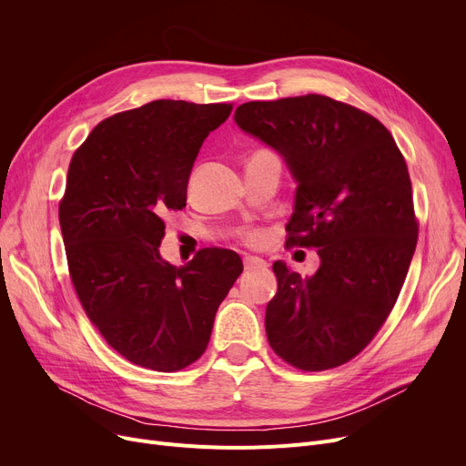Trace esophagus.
Instances as JSON below:
<instances>
[{
	"label": "esophagus",
	"mask_w": 466,
	"mask_h": 466,
	"mask_svg": "<svg viewBox=\"0 0 466 466\" xmlns=\"http://www.w3.org/2000/svg\"><path fill=\"white\" fill-rule=\"evenodd\" d=\"M243 266H246L248 272H255V270H264L268 264L260 257H246L243 258Z\"/></svg>",
	"instance_id": "1"
}]
</instances>
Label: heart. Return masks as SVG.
<instances>
[{
    "label": "heart",
    "mask_w": 466,
    "mask_h": 466,
    "mask_svg": "<svg viewBox=\"0 0 466 466\" xmlns=\"http://www.w3.org/2000/svg\"><path fill=\"white\" fill-rule=\"evenodd\" d=\"M239 236H241L243 243H248V246H260V243H264V239H266V232H262L258 228L243 230Z\"/></svg>",
    "instance_id": "heart-1"
}]
</instances>
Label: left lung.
<instances>
[{"mask_svg":"<svg viewBox=\"0 0 466 466\" xmlns=\"http://www.w3.org/2000/svg\"><path fill=\"white\" fill-rule=\"evenodd\" d=\"M234 118L299 183L285 248L321 258L309 278L274 262L268 341L299 370L336 369L370 344L404 285L420 230L406 160L376 116L321 94L248 102Z\"/></svg>","mask_w":466,"mask_h":466,"instance_id":"left-lung-1","label":"left lung"}]
</instances>
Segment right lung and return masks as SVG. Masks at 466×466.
Listing matches in <instances>:
<instances>
[{
  "label": "right lung",
  "mask_w": 466,
  "mask_h": 466,
  "mask_svg": "<svg viewBox=\"0 0 466 466\" xmlns=\"http://www.w3.org/2000/svg\"><path fill=\"white\" fill-rule=\"evenodd\" d=\"M232 104L157 100L97 125L73 155L58 206L69 278L90 323L130 362L177 372L209 344L241 258L204 248L162 260L164 217L187 206L204 139Z\"/></svg>",
  "instance_id": "1"
}]
</instances>
